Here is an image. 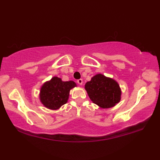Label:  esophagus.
Wrapping results in <instances>:
<instances>
[{"instance_id": "1", "label": "esophagus", "mask_w": 160, "mask_h": 160, "mask_svg": "<svg viewBox=\"0 0 160 160\" xmlns=\"http://www.w3.org/2000/svg\"><path fill=\"white\" fill-rule=\"evenodd\" d=\"M77 82L80 85H82V82H83V81H82V79H79V80H77Z\"/></svg>"}]
</instances>
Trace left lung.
Instances as JSON below:
<instances>
[{
    "label": "left lung",
    "instance_id": "8db88e82",
    "mask_svg": "<svg viewBox=\"0 0 160 160\" xmlns=\"http://www.w3.org/2000/svg\"><path fill=\"white\" fill-rule=\"evenodd\" d=\"M85 88L93 103L102 108L112 107L121 99L118 83L102 74L94 76L85 84Z\"/></svg>",
    "mask_w": 160,
    "mask_h": 160
}]
</instances>
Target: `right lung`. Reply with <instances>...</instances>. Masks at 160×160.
I'll use <instances>...</instances> for the list:
<instances>
[{"instance_id": "right-lung-1", "label": "right lung", "mask_w": 160, "mask_h": 160, "mask_svg": "<svg viewBox=\"0 0 160 160\" xmlns=\"http://www.w3.org/2000/svg\"><path fill=\"white\" fill-rule=\"evenodd\" d=\"M75 86L73 81L63 82L61 78L54 77L42 87L40 100L47 108L58 109L67 102L70 89Z\"/></svg>"}]
</instances>
